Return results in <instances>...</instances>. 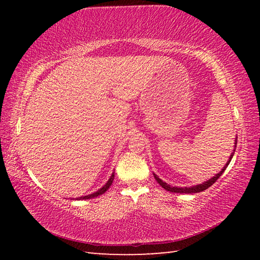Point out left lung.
Masks as SVG:
<instances>
[{
  "label": "left lung",
  "instance_id": "obj_1",
  "mask_svg": "<svg viewBox=\"0 0 260 260\" xmlns=\"http://www.w3.org/2000/svg\"><path fill=\"white\" fill-rule=\"evenodd\" d=\"M236 143H237V139L235 140V147L234 148H236ZM234 152H235V149H234V151H233V153L231 155V157H230V160L227 161V164L223 166V169L220 171V172L218 173V174H215V177H213L212 179H210L209 181H205L204 183H202V184H197V186H193V187H184V188H178V187H172V186H170V184H167L166 182H162L161 180L157 177L156 174H153V177H155V179H156V181L160 184V186L164 188V189H166L167 191H171V192H180V193H196V192H201V191H203V190H205V189H208L209 187H211L212 186V184L217 181V180L221 177V174L223 173V171L226 170V167L228 166V164H230L231 162V160H232V158H233V155H234Z\"/></svg>",
  "mask_w": 260,
  "mask_h": 260
}]
</instances>
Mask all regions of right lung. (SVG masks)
I'll list each match as a JSON object with an SVG mask.
<instances>
[{
    "mask_svg": "<svg viewBox=\"0 0 260 260\" xmlns=\"http://www.w3.org/2000/svg\"><path fill=\"white\" fill-rule=\"evenodd\" d=\"M113 179H114V174L112 173L111 177H110L109 181L104 184V186L100 189L99 191H96L94 193H90V195H87V196H83V197H79V199L77 200H89V199H93V197H98L99 195H102V193H104L105 191L108 190V189L110 188V186H111L112 182H113Z\"/></svg>",
    "mask_w": 260,
    "mask_h": 260,
    "instance_id": "obj_1",
    "label": "right lung"
}]
</instances>
